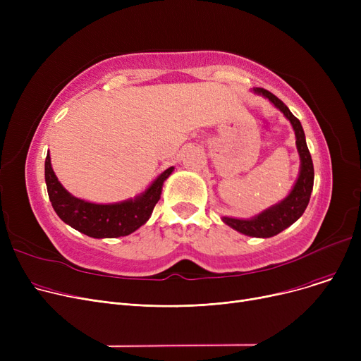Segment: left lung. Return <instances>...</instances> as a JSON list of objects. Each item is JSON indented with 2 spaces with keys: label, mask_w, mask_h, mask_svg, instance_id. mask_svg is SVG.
Returning <instances> with one entry per match:
<instances>
[{
  "label": "left lung",
  "mask_w": 361,
  "mask_h": 361,
  "mask_svg": "<svg viewBox=\"0 0 361 361\" xmlns=\"http://www.w3.org/2000/svg\"><path fill=\"white\" fill-rule=\"evenodd\" d=\"M253 92L257 94H262L264 98H268L283 114V116L290 120L295 131V145L300 155V174L290 195L279 203L271 206L269 209L263 211L262 214L250 219H237V218L224 216L222 221L244 235L269 238L288 228L290 225H293L302 214H305L310 200L312 190H313L314 169H313V161L310 157V152L306 143L305 131H302V127L298 118H295L291 114V111L288 109V106L281 99H278L269 90L263 87H255Z\"/></svg>",
  "instance_id": "8db88e82"
}]
</instances>
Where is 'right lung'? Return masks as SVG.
I'll return each instance as SVG.
<instances>
[{"mask_svg": "<svg viewBox=\"0 0 361 361\" xmlns=\"http://www.w3.org/2000/svg\"><path fill=\"white\" fill-rule=\"evenodd\" d=\"M173 171L174 166L165 169L140 196L135 199L111 204H98L74 197L66 190L54 173L48 152L45 159V183L54 211L71 228L93 238H114L135 233L146 224L161 197L164 181Z\"/></svg>", "mask_w": 361, "mask_h": 361, "instance_id": "right-lung-1", "label": "right lung"}]
</instances>
